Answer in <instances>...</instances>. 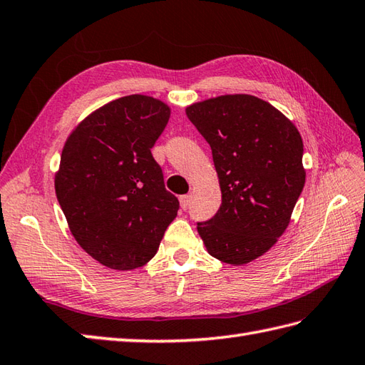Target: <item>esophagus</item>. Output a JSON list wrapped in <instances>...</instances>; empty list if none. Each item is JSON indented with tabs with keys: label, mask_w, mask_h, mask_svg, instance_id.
Instances as JSON below:
<instances>
[{
	"label": "esophagus",
	"mask_w": 365,
	"mask_h": 365,
	"mask_svg": "<svg viewBox=\"0 0 365 365\" xmlns=\"http://www.w3.org/2000/svg\"><path fill=\"white\" fill-rule=\"evenodd\" d=\"M180 203H181V207L185 210L189 207V205H190V195H182V197H180Z\"/></svg>",
	"instance_id": "34e87169"
}]
</instances>
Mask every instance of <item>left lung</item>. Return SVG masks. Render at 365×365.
Returning <instances> with one entry per match:
<instances>
[{"label": "left lung", "instance_id": "1", "mask_svg": "<svg viewBox=\"0 0 365 365\" xmlns=\"http://www.w3.org/2000/svg\"><path fill=\"white\" fill-rule=\"evenodd\" d=\"M212 150L222 205L197 230L210 256L242 265L282 236L304 187L303 140L272 104L253 95H222L185 109Z\"/></svg>", "mask_w": 365, "mask_h": 365}]
</instances>
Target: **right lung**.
I'll return each mask as SVG.
<instances>
[{
  "instance_id": "right-lung-1",
  "label": "right lung",
  "mask_w": 365,
  "mask_h": 365,
  "mask_svg": "<svg viewBox=\"0 0 365 365\" xmlns=\"http://www.w3.org/2000/svg\"><path fill=\"white\" fill-rule=\"evenodd\" d=\"M168 118L153 96H123L92 112L63 145L56 197L73 237L109 269L147 264L180 209L151 155Z\"/></svg>"
}]
</instances>
